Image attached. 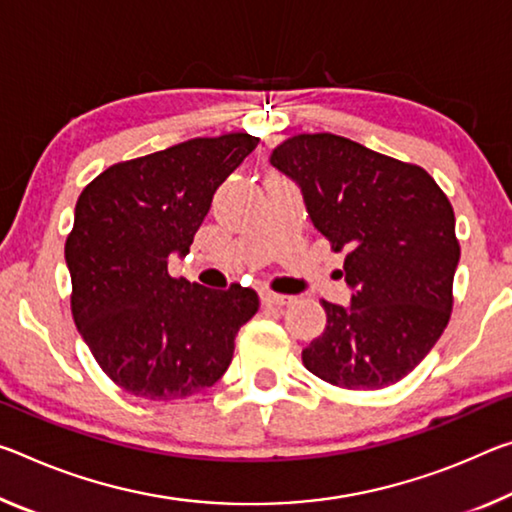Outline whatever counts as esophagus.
Returning <instances> with one entry per match:
<instances>
[{
  "label": "esophagus",
  "instance_id": "esophagus-1",
  "mask_svg": "<svg viewBox=\"0 0 512 512\" xmlns=\"http://www.w3.org/2000/svg\"><path fill=\"white\" fill-rule=\"evenodd\" d=\"M259 298H262L264 305H275V307H285V305L291 303L289 296L273 294V291H262V294H259Z\"/></svg>",
  "mask_w": 512,
  "mask_h": 512
}]
</instances>
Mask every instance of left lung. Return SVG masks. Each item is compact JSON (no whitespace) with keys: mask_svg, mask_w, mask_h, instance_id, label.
I'll use <instances>...</instances> for the list:
<instances>
[{"mask_svg":"<svg viewBox=\"0 0 512 512\" xmlns=\"http://www.w3.org/2000/svg\"><path fill=\"white\" fill-rule=\"evenodd\" d=\"M271 164L303 193L310 221L344 250L351 303L303 351L314 376L346 389L399 383L435 346L453 305L460 246L449 198L424 168L335 134H298Z\"/></svg>","mask_w":512,"mask_h":512,"instance_id":"8db88e82","label":"left lung"}]
</instances>
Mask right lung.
Returning a JSON list of instances; mask_svg holds the SVG:
<instances>
[{
	"instance_id": "add662e5",
	"label": "right lung",
	"mask_w": 512,
	"mask_h": 512,
	"mask_svg": "<svg viewBox=\"0 0 512 512\" xmlns=\"http://www.w3.org/2000/svg\"><path fill=\"white\" fill-rule=\"evenodd\" d=\"M257 143L243 132L191 139L111 166L81 191L66 241L72 316L125 392L186 399L230 367L257 294L170 278L168 259L189 253L216 189Z\"/></svg>"
}]
</instances>
